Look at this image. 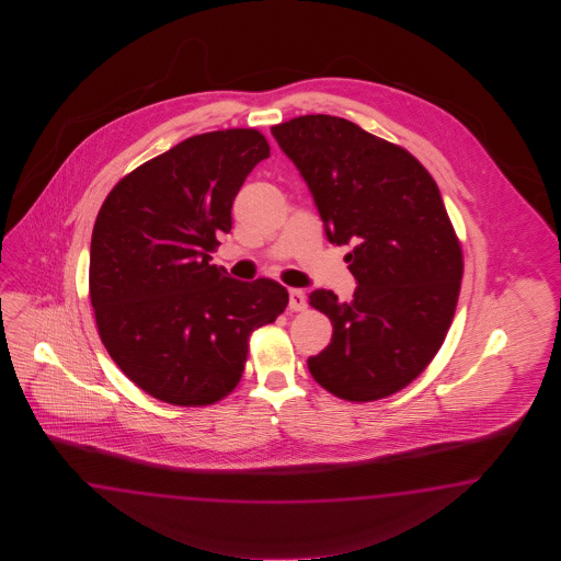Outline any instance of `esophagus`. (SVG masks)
<instances>
[{
	"instance_id": "esophagus-1",
	"label": "esophagus",
	"mask_w": 561,
	"mask_h": 561,
	"mask_svg": "<svg viewBox=\"0 0 561 561\" xmlns=\"http://www.w3.org/2000/svg\"><path fill=\"white\" fill-rule=\"evenodd\" d=\"M306 306H308V300H306L305 289H289V308L298 312V310H306Z\"/></svg>"
}]
</instances>
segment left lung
Masks as SVG:
<instances>
[{
  "label": "left lung",
  "mask_w": 561,
  "mask_h": 561,
  "mask_svg": "<svg viewBox=\"0 0 561 561\" xmlns=\"http://www.w3.org/2000/svg\"><path fill=\"white\" fill-rule=\"evenodd\" d=\"M272 134L300 170L329 242L352 244L354 300L331 289L308 296L333 324L308 370L347 401L401 391L438 354L459 300L462 253L440 188L408 150L352 121L305 115Z\"/></svg>",
  "instance_id": "1"
}]
</instances>
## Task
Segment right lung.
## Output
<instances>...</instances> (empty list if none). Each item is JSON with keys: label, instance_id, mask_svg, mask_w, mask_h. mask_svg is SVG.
Wrapping results in <instances>:
<instances>
[{"label": "right lung", "instance_id": "add662e5", "mask_svg": "<svg viewBox=\"0 0 561 561\" xmlns=\"http://www.w3.org/2000/svg\"><path fill=\"white\" fill-rule=\"evenodd\" d=\"M270 158L256 129L193 136L127 174L104 199L90 242V302L102 343L141 391L211 405L242 376L251 333L288 306L273 279L211 265L249 172Z\"/></svg>", "mask_w": 561, "mask_h": 561}]
</instances>
